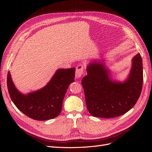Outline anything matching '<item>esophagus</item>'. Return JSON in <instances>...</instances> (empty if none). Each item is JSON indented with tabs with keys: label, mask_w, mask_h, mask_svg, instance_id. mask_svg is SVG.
Wrapping results in <instances>:
<instances>
[{
	"label": "esophagus",
	"mask_w": 152,
	"mask_h": 152,
	"mask_svg": "<svg viewBox=\"0 0 152 152\" xmlns=\"http://www.w3.org/2000/svg\"><path fill=\"white\" fill-rule=\"evenodd\" d=\"M83 73H84V67H83V66L81 65H77V66L76 67V69L75 77L76 79L80 78L82 76Z\"/></svg>",
	"instance_id": "1"
}]
</instances>
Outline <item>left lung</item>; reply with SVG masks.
Listing matches in <instances>:
<instances>
[{"label": "left lung", "instance_id": "1", "mask_svg": "<svg viewBox=\"0 0 152 152\" xmlns=\"http://www.w3.org/2000/svg\"><path fill=\"white\" fill-rule=\"evenodd\" d=\"M105 60L91 61L87 75L82 79L85 99L90 114L110 118L121 116L136 103L143 85L142 60L140 53L132 59V66L123 82L113 80Z\"/></svg>", "mask_w": 152, "mask_h": 152}]
</instances>
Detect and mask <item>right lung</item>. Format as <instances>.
Masks as SVG:
<instances>
[{
  "mask_svg": "<svg viewBox=\"0 0 152 152\" xmlns=\"http://www.w3.org/2000/svg\"><path fill=\"white\" fill-rule=\"evenodd\" d=\"M75 74V68L58 69L42 89L23 94L16 88L9 71L8 91L12 102L23 113L35 120H49L60 115L68 86L74 82Z\"/></svg>",
  "mask_w": 152,
  "mask_h": 152,
  "instance_id": "add662e5",
  "label": "right lung"
}]
</instances>
